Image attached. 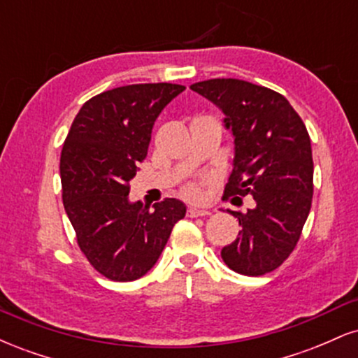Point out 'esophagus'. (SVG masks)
<instances>
[{
  "instance_id": "esophagus-1",
  "label": "esophagus",
  "mask_w": 358,
  "mask_h": 358,
  "mask_svg": "<svg viewBox=\"0 0 358 358\" xmlns=\"http://www.w3.org/2000/svg\"><path fill=\"white\" fill-rule=\"evenodd\" d=\"M210 210H205V208H196V207H190L187 210L188 217H205V215H210Z\"/></svg>"
}]
</instances>
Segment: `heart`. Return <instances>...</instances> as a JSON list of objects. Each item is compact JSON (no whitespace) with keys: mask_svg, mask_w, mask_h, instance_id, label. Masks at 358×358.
<instances>
[{"mask_svg":"<svg viewBox=\"0 0 358 358\" xmlns=\"http://www.w3.org/2000/svg\"><path fill=\"white\" fill-rule=\"evenodd\" d=\"M183 195L190 200H199L202 196V188H200L199 183H188L183 188Z\"/></svg>","mask_w":358,"mask_h":358,"instance_id":"b5f03b06","label":"heart"}]
</instances>
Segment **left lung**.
<instances>
[{"instance_id":"obj_1","label":"left lung","mask_w":358,"mask_h":358,"mask_svg":"<svg viewBox=\"0 0 358 358\" xmlns=\"http://www.w3.org/2000/svg\"><path fill=\"white\" fill-rule=\"evenodd\" d=\"M225 114L234 136V168L224 199L252 208L231 212L241 231L222 249L225 264L244 276L271 273L296 248L313 199V156L305 122L281 94L239 79L192 84Z\"/></svg>"}]
</instances>
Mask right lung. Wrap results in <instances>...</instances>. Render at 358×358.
Masks as SVG:
<instances>
[{
	"label": "right lung",
	"mask_w": 358,
	"mask_h": 358,
	"mask_svg": "<svg viewBox=\"0 0 358 358\" xmlns=\"http://www.w3.org/2000/svg\"><path fill=\"white\" fill-rule=\"evenodd\" d=\"M178 84H133L97 94L82 106L60 155L62 200L77 244L110 281H134L165 249L183 202L153 208L129 202V182L148 155L156 117L183 92Z\"/></svg>",
	"instance_id": "1"
}]
</instances>
